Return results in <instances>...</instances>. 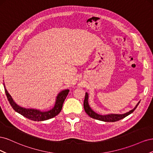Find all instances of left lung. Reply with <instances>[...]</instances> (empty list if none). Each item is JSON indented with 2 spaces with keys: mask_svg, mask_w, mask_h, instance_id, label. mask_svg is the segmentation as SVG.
Returning <instances> with one entry per match:
<instances>
[{
  "mask_svg": "<svg viewBox=\"0 0 153 153\" xmlns=\"http://www.w3.org/2000/svg\"><path fill=\"white\" fill-rule=\"evenodd\" d=\"M88 100H89V94H88L87 92H86L85 96L84 101V110L85 111V112L87 113V114L92 118L99 120V121H104V122H115V121H119V120H121L124 117H126V116H128V115L131 114V113L133 112V111L137 108V106L138 105V104L140 103V101L139 102H138L136 105L135 108L131 110H129V112H128L126 113H124L123 114H106V115H100V114L96 113L91 108Z\"/></svg>",
  "mask_w": 153,
  "mask_h": 153,
  "instance_id": "8db88e82",
  "label": "left lung"
}]
</instances>
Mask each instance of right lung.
<instances>
[{
    "mask_svg": "<svg viewBox=\"0 0 153 153\" xmlns=\"http://www.w3.org/2000/svg\"><path fill=\"white\" fill-rule=\"evenodd\" d=\"M4 87L7 98L11 106H12V108L18 114H20L24 117L34 121H45V120L52 119L57 115L62 110L64 101L65 100L69 91V89H65L60 92L57 94L56 99H55V102L53 107L48 111H41L38 109L24 108L17 105L14 101L11 95L9 94V92H7L6 88V86L4 85Z\"/></svg>",
    "mask_w": 153,
    "mask_h": 153,
    "instance_id": "1",
    "label": "right lung"
}]
</instances>
